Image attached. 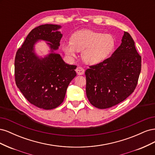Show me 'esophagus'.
I'll list each match as a JSON object with an SVG mask.
<instances>
[{"label":"esophagus","mask_w":155,"mask_h":155,"mask_svg":"<svg viewBox=\"0 0 155 155\" xmlns=\"http://www.w3.org/2000/svg\"><path fill=\"white\" fill-rule=\"evenodd\" d=\"M76 70L78 75H83L84 74V73H85V69L81 67H78Z\"/></svg>","instance_id":"34e87169"}]
</instances>
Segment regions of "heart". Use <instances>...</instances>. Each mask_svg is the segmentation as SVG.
<instances>
[{"label":"heart","mask_w":155,"mask_h":155,"mask_svg":"<svg viewBox=\"0 0 155 155\" xmlns=\"http://www.w3.org/2000/svg\"><path fill=\"white\" fill-rule=\"evenodd\" d=\"M114 45L115 41L111 35L85 30L75 33L71 41L63 43L62 48L71 58L76 57L78 51H82L84 61L94 64L105 59Z\"/></svg>","instance_id":"1"}]
</instances>
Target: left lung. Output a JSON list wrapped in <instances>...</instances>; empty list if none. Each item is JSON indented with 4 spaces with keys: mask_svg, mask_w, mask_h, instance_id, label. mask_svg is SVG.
<instances>
[{
    "mask_svg": "<svg viewBox=\"0 0 155 155\" xmlns=\"http://www.w3.org/2000/svg\"><path fill=\"white\" fill-rule=\"evenodd\" d=\"M141 63L134 40L125 31L120 46L110 58L86 70L88 101L95 107L104 109L125 100L137 87Z\"/></svg>",
    "mask_w": 155,
    "mask_h": 155,
    "instance_id": "1",
    "label": "left lung"
}]
</instances>
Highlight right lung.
<instances>
[{"label": "right lung", "mask_w": 155, "mask_h": 155, "mask_svg": "<svg viewBox=\"0 0 155 155\" xmlns=\"http://www.w3.org/2000/svg\"><path fill=\"white\" fill-rule=\"evenodd\" d=\"M60 28L48 24L35 28L18 49L15 58L17 87L30 104L45 110L62 104L69 83L76 76V65L65 63L59 54L52 52L39 59L34 52V45L38 40L48 41L52 51L58 50L63 35L55 31Z\"/></svg>", "instance_id": "obj_1"}]
</instances>
